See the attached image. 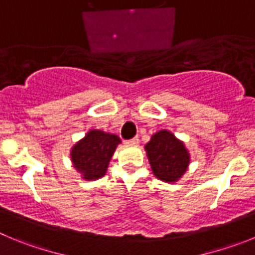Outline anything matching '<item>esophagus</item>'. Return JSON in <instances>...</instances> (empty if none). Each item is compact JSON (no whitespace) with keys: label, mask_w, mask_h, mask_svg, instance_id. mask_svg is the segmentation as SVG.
Listing matches in <instances>:
<instances>
[{"label":"esophagus","mask_w":255,"mask_h":255,"mask_svg":"<svg viewBox=\"0 0 255 255\" xmlns=\"http://www.w3.org/2000/svg\"><path fill=\"white\" fill-rule=\"evenodd\" d=\"M138 138H137V137H134V138H132V139H129V141H127L126 142V144H128V146H137V144H138Z\"/></svg>","instance_id":"34e87169"}]
</instances>
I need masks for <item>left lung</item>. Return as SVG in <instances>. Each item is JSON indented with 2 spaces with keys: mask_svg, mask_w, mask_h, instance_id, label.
I'll return each mask as SVG.
<instances>
[{
  "mask_svg": "<svg viewBox=\"0 0 255 255\" xmlns=\"http://www.w3.org/2000/svg\"><path fill=\"white\" fill-rule=\"evenodd\" d=\"M144 149L152 172L161 181L175 184L189 168L191 161L189 149L184 141L170 130L161 129L152 134Z\"/></svg>",
  "mask_w": 255,
  "mask_h": 255,
  "instance_id": "1",
  "label": "left lung"
}]
</instances>
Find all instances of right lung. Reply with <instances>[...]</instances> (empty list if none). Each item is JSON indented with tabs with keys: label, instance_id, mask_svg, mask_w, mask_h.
<instances>
[{
	"label": "right lung",
	"instance_id": "right-lung-1",
	"mask_svg": "<svg viewBox=\"0 0 255 255\" xmlns=\"http://www.w3.org/2000/svg\"><path fill=\"white\" fill-rule=\"evenodd\" d=\"M120 137L101 129H90L70 149L73 167L85 181L103 177L108 170Z\"/></svg>",
	"mask_w": 255,
	"mask_h": 255
}]
</instances>
